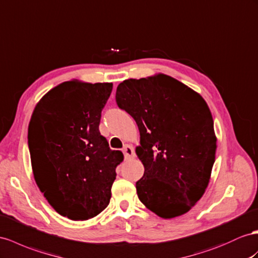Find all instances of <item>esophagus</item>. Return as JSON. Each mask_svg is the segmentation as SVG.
I'll use <instances>...</instances> for the list:
<instances>
[{
    "label": "esophagus",
    "instance_id": "1",
    "mask_svg": "<svg viewBox=\"0 0 258 258\" xmlns=\"http://www.w3.org/2000/svg\"><path fill=\"white\" fill-rule=\"evenodd\" d=\"M123 153H124V157L125 159L126 160H130V159H133V158H135V150L134 148L131 146V145H125L124 148H123Z\"/></svg>",
    "mask_w": 258,
    "mask_h": 258
}]
</instances>
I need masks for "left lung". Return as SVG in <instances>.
<instances>
[{
  "instance_id": "8db88e82",
  "label": "left lung",
  "mask_w": 258,
  "mask_h": 258,
  "mask_svg": "<svg viewBox=\"0 0 258 258\" xmlns=\"http://www.w3.org/2000/svg\"><path fill=\"white\" fill-rule=\"evenodd\" d=\"M115 101L141 133L140 201L164 219L187 213L205 193L215 162L217 138L206 101L163 74L126 79L117 86Z\"/></svg>"
}]
</instances>
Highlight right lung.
<instances>
[{
  "mask_svg": "<svg viewBox=\"0 0 258 258\" xmlns=\"http://www.w3.org/2000/svg\"><path fill=\"white\" fill-rule=\"evenodd\" d=\"M111 83L60 84L36 105L28 148L38 187L58 214L87 220L108 206L124 156L99 132Z\"/></svg>",
  "mask_w": 258,
  "mask_h": 258,
  "instance_id": "obj_1",
  "label": "right lung"
}]
</instances>
